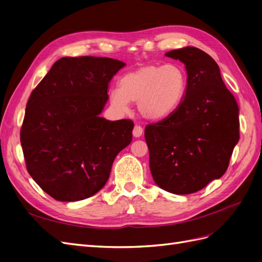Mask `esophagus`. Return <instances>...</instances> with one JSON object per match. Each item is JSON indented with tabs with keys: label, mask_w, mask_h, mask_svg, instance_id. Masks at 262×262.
Segmentation results:
<instances>
[{
	"label": "esophagus",
	"mask_w": 262,
	"mask_h": 262,
	"mask_svg": "<svg viewBox=\"0 0 262 262\" xmlns=\"http://www.w3.org/2000/svg\"><path fill=\"white\" fill-rule=\"evenodd\" d=\"M142 134H143V128H142L141 125H136L134 126V129H133V137H136V138H140Z\"/></svg>",
	"instance_id": "obj_1"
}]
</instances>
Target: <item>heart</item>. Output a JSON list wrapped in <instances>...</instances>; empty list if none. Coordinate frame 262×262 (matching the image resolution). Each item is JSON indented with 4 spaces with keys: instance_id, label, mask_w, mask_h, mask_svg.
I'll list each match as a JSON object with an SVG mask.
<instances>
[{
    "instance_id": "obj_1",
    "label": "heart",
    "mask_w": 262,
    "mask_h": 262,
    "mask_svg": "<svg viewBox=\"0 0 262 262\" xmlns=\"http://www.w3.org/2000/svg\"><path fill=\"white\" fill-rule=\"evenodd\" d=\"M187 87L188 75L180 64H147L124 74L119 80L118 91L110 93L109 101L120 113L128 110V102H138L144 118L162 120L180 107Z\"/></svg>"
}]
</instances>
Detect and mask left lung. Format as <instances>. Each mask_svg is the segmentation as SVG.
Returning a JSON list of instances; mask_svg holds the SVG:
<instances>
[{
    "label": "left lung",
    "instance_id": "1",
    "mask_svg": "<svg viewBox=\"0 0 262 262\" xmlns=\"http://www.w3.org/2000/svg\"><path fill=\"white\" fill-rule=\"evenodd\" d=\"M165 55L184 63L188 87L175 113L146 125L149 169L160 188L189 194L225 173L239 140V109L208 53L185 47Z\"/></svg>",
    "mask_w": 262,
    "mask_h": 262
}]
</instances>
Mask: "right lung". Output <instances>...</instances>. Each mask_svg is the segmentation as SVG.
<instances>
[{"instance_id":"right-lung-1","label":"right lung","mask_w":262,"mask_h":262,"mask_svg":"<svg viewBox=\"0 0 262 262\" xmlns=\"http://www.w3.org/2000/svg\"><path fill=\"white\" fill-rule=\"evenodd\" d=\"M124 67L109 58L64 57L31 93L20 143L29 175L53 199L74 202L98 192L131 143V120L100 117L109 83Z\"/></svg>"}]
</instances>
